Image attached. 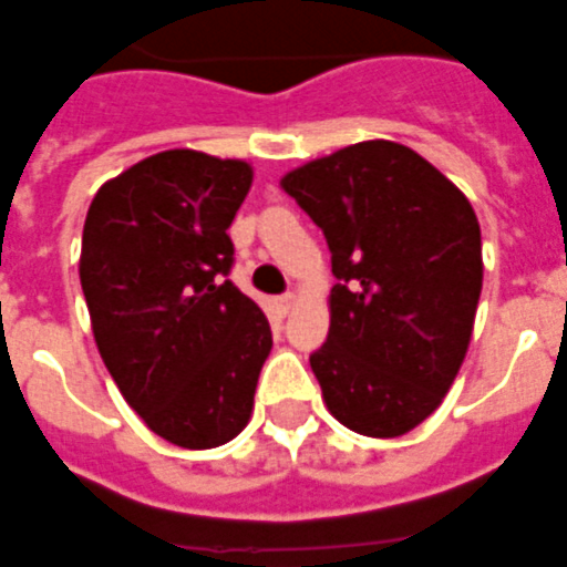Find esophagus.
I'll use <instances>...</instances> for the list:
<instances>
[{
	"label": "esophagus",
	"mask_w": 567,
	"mask_h": 567,
	"mask_svg": "<svg viewBox=\"0 0 567 567\" xmlns=\"http://www.w3.org/2000/svg\"><path fill=\"white\" fill-rule=\"evenodd\" d=\"M293 302H297V293H282V297H279V300H276V306H279V312L282 315H288L293 309Z\"/></svg>",
	"instance_id": "esophagus-1"
}]
</instances>
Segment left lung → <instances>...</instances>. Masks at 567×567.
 <instances>
[{
  "instance_id": "left-lung-1",
  "label": "left lung",
  "mask_w": 567,
  "mask_h": 567,
  "mask_svg": "<svg viewBox=\"0 0 567 567\" xmlns=\"http://www.w3.org/2000/svg\"><path fill=\"white\" fill-rule=\"evenodd\" d=\"M332 255L323 401L365 437L425 422L457 378L482 293L473 205L408 145L357 142L282 178Z\"/></svg>"
}]
</instances>
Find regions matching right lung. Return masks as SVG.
Masks as SVG:
<instances>
[{"label": "right lung", "mask_w": 567, "mask_h": 567, "mask_svg": "<svg viewBox=\"0 0 567 567\" xmlns=\"http://www.w3.org/2000/svg\"><path fill=\"white\" fill-rule=\"evenodd\" d=\"M252 166L175 148L106 181L82 228L80 282L112 380L181 449L235 440L274 348L265 312L226 279L228 226Z\"/></svg>", "instance_id": "obj_1"}]
</instances>
